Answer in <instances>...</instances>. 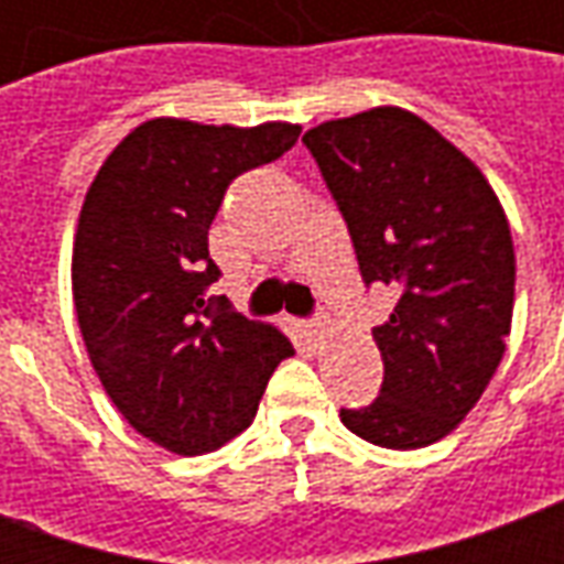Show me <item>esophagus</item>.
Instances as JSON below:
<instances>
[{"mask_svg":"<svg viewBox=\"0 0 564 564\" xmlns=\"http://www.w3.org/2000/svg\"><path fill=\"white\" fill-rule=\"evenodd\" d=\"M302 332H305V338L307 341H319L323 338V332H326V326H323V319H305L302 323Z\"/></svg>","mask_w":564,"mask_h":564,"instance_id":"34e87169","label":"esophagus"}]
</instances>
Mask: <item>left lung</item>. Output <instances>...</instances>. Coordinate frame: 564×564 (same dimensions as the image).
Listing matches in <instances>:
<instances>
[{
  "label": "left lung",
  "instance_id": "left-lung-1",
  "mask_svg": "<svg viewBox=\"0 0 564 564\" xmlns=\"http://www.w3.org/2000/svg\"><path fill=\"white\" fill-rule=\"evenodd\" d=\"M302 141L338 202L362 281L399 295L371 329L380 395L341 408V423L378 447H429L465 420L505 356L517 281L505 208L484 172L404 108L326 120Z\"/></svg>",
  "mask_w": 564,
  "mask_h": 564
}]
</instances>
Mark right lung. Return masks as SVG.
<instances>
[{
  "label": "right lung",
  "instance_id": "right-lung-1",
  "mask_svg": "<svg viewBox=\"0 0 564 564\" xmlns=\"http://www.w3.org/2000/svg\"><path fill=\"white\" fill-rule=\"evenodd\" d=\"M302 127H205L156 117L93 177L72 250L87 354L127 423L177 456L241 435L293 344L210 295L208 229L238 174L278 160Z\"/></svg>",
  "mask_w": 564,
  "mask_h": 564
}]
</instances>
